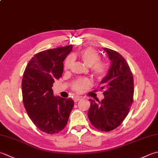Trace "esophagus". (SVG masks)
Instances as JSON below:
<instances>
[{"mask_svg":"<svg viewBox=\"0 0 158 158\" xmlns=\"http://www.w3.org/2000/svg\"><path fill=\"white\" fill-rule=\"evenodd\" d=\"M73 100L75 102H77V101H79L80 100H81V98L79 97H75L73 98Z\"/></svg>","mask_w":158,"mask_h":158,"instance_id":"1","label":"esophagus"}]
</instances>
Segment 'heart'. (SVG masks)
Wrapping results in <instances>:
<instances>
[{
	"instance_id": "obj_1",
	"label": "heart",
	"mask_w": 158,
	"mask_h": 158,
	"mask_svg": "<svg viewBox=\"0 0 158 158\" xmlns=\"http://www.w3.org/2000/svg\"><path fill=\"white\" fill-rule=\"evenodd\" d=\"M79 57L86 66L90 68L92 75L98 80L103 79L109 70V65L106 61L100 60V55L94 48L88 47L83 48L78 54H73L69 56L64 62V70H68L70 69L73 63L74 59ZM91 82L87 78H80L75 80L71 85L74 92L77 94H81L90 87Z\"/></svg>"
}]
</instances>
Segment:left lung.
I'll return each instance as SVG.
<instances>
[{"label": "left lung", "mask_w": 158, "mask_h": 158, "mask_svg": "<svg viewBox=\"0 0 158 158\" xmlns=\"http://www.w3.org/2000/svg\"><path fill=\"white\" fill-rule=\"evenodd\" d=\"M111 60L107 75L98 86L103 90L101 101L89 99L88 112L89 121L101 131H110L118 127L129 114L134 101V78L125 59L117 51L103 48Z\"/></svg>", "instance_id": "obj_1"}]
</instances>
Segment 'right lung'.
<instances>
[{"label": "right lung", "mask_w": 158, "mask_h": 158, "mask_svg": "<svg viewBox=\"0 0 158 158\" xmlns=\"http://www.w3.org/2000/svg\"><path fill=\"white\" fill-rule=\"evenodd\" d=\"M73 46L48 49L31 59L23 74L22 92L24 108L37 127L57 134L67 125L74 106L71 98L54 97L52 85L62 76L63 61Z\"/></svg>", "instance_id": "1"}]
</instances>
